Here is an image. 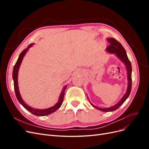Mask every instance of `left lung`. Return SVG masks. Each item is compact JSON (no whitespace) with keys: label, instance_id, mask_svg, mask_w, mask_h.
<instances>
[{"label":"left lung","instance_id":"8db88e82","mask_svg":"<svg viewBox=\"0 0 149 149\" xmlns=\"http://www.w3.org/2000/svg\"><path fill=\"white\" fill-rule=\"evenodd\" d=\"M107 41L110 43V45H109L106 48L107 50L110 53H115L116 55L122 60V61H123L125 65L126 68H127V72L128 86H127V92H126L124 97L121 99V100L118 104H116L114 105V106H112L111 107H108V108H100L94 106L93 104H91L93 107L104 112L114 111L116 109H118V108L125 102V101L127 100V98L129 97L132 89V65H131V63H130V60H129V58L127 56V54H126V52L124 48L120 44V43H119L118 40H116L114 38H108Z\"/></svg>","mask_w":149,"mask_h":149}]
</instances>
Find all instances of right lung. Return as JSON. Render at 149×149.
Instances as JSON below:
<instances>
[{
	"instance_id": "obj_1",
	"label": "right lung",
	"mask_w": 149,
	"mask_h": 149,
	"mask_svg": "<svg viewBox=\"0 0 149 149\" xmlns=\"http://www.w3.org/2000/svg\"><path fill=\"white\" fill-rule=\"evenodd\" d=\"M32 45H33V44H30L27 47V48L24 49V50L20 53V55L19 56V58H18L16 63L14 65V67H13V73H12V78L13 79V84H14V89H15V96L17 98L18 101H19V102L25 108L26 110H28L29 112H30L31 114H33V115H35L37 116H44L53 113V112H55L58 109V108L61 106L63 101V98H64V96H65V91L66 88V86H65V88H63V91L60 96V99H59V101H58V102L54 106L48 108V109H46L40 110V109H33V108H31L30 106H29L28 105H26L25 103V102L22 100V99L20 96V94L19 93V87H18V81H17L18 71H19V67L20 66L22 61V60H23V58H24V55H25L26 52H27L29 48H30Z\"/></svg>"
}]
</instances>
